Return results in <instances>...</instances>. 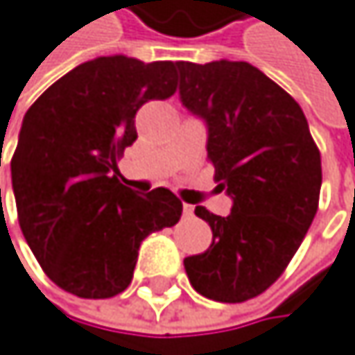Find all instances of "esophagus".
Segmentation results:
<instances>
[{
    "mask_svg": "<svg viewBox=\"0 0 355 355\" xmlns=\"http://www.w3.org/2000/svg\"><path fill=\"white\" fill-rule=\"evenodd\" d=\"M182 209H184V216H186V218L194 214V207H192L190 203H184V205H182Z\"/></svg>",
    "mask_w": 355,
    "mask_h": 355,
    "instance_id": "esophagus-1",
    "label": "esophagus"
}]
</instances>
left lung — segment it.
<instances>
[{
  "label": "left lung",
  "mask_w": 355,
  "mask_h": 355,
  "mask_svg": "<svg viewBox=\"0 0 355 355\" xmlns=\"http://www.w3.org/2000/svg\"><path fill=\"white\" fill-rule=\"evenodd\" d=\"M182 105L207 127L216 180L233 199L226 218L194 207L211 245L184 258L190 286L243 303L288 267L315 218L322 161L300 105L245 61H178Z\"/></svg>",
  "instance_id": "obj_1"
}]
</instances>
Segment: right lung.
<instances>
[{"label":"right lung","mask_w":355,"mask_h":355,"mask_svg":"<svg viewBox=\"0 0 355 355\" xmlns=\"http://www.w3.org/2000/svg\"><path fill=\"white\" fill-rule=\"evenodd\" d=\"M178 63L97 57L27 110L12 156L23 235L44 273L80 298H110L133 279L141 241L182 216L167 188L137 194L116 161L137 139L135 114L175 93Z\"/></svg>","instance_id":"add662e5"}]
</instances>
